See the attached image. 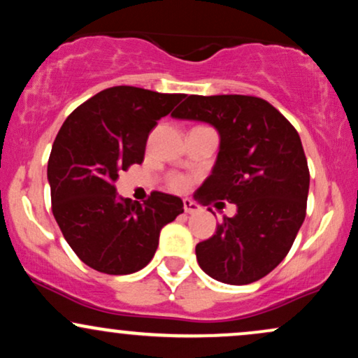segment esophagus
Segmentation results:
<instances>
[{
  "instance_id": "esophagus-1",
  "label": "esophagus",
  "mask_w": 358,
  "mask_h": 358,
  "mask_svg": "<svg viewBox=\"0 0 358 358\" xmlns=\"http://www.w3.org/2000/svg\"><path fill=\"white\" fill-rule=\"evenodd\" d=\"M183 208H185V212H187V213H195V212L200 210V205L195 203L190 199H185L183 200Z\"/></svg>"
}]
</instances>
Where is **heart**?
<instances>
[{
  "mask_svg": "<svg viewBox=\"0 0 358 358\" xmlns=\"http://www.w3.org/2000/svg\"><path fill=\"white\" fill-rule=\"evenodd\" d=\"M171 187H173L175 190H183V188L187 187V180H185L183 176L176 175V176H173V178H171Z\"/></svg>",
  "mask_w": 358,
  "mask_h": 358,
  "instance_id": "1",
  "label": "heart"
}]
</instances>
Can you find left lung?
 I'll use <instances>...</instances> for the list:
<instances>
[{
    "label": "left lung",
    "mask_w": 358,
    "mask_h": 358,
    "mask_svg": "<svg viewBox=\"0 0 358 358\" xmlns=\"http://www.w3.org/2000/svg\"><path fill=\"white\" fill-rule=\"evenodd\" d=\"M171 116L215 127L219 155L196 199L237 207L196 244L199 266L225 285L264 278L289 252L306 215L310 171L298 131L268 101L237 94L188 96Z\"/></svg>",
    "instance_id": "8db88e82"
}]
</instances>
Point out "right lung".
Instances as JSON below:
<instances>
[{
	"label": "right lung",
	"mask_w": 358,
	"mask_h": 358,
	"mask_svg": "<svg viewBox=\"0 0 358 358\" xmlns=\"http://www.w3.org/2000/svg\"><path fill=\"white\" fill-rule=\"evenodd\" d=\"M183 97L117 85L90 97L62 124L47 168L52 212L89 268L114 276L143 269L162 229L183 212L175 195L153 192L139 203L114 187L119 171L143 163L151 129Z\"/></svg>",
	"instance_id": "1"
}]
</instances>
